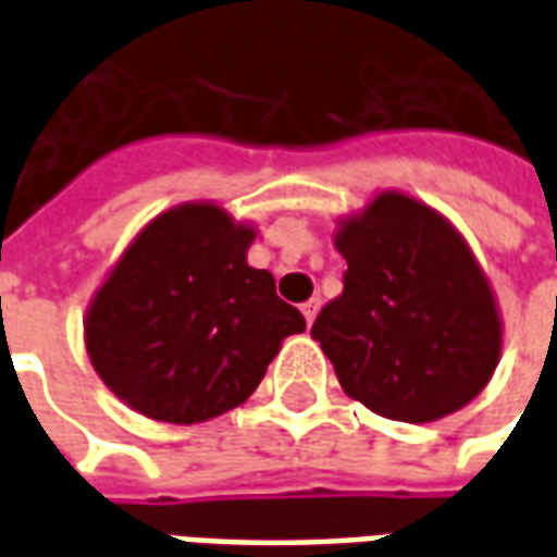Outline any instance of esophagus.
<instances>
[{"label":"esophagus","mask_w":557,"mask_h":557,"mask_svg":"<svg viewBox=\"0 0 557 557\" xmlns=\"http://www.w3.org/2000/svg\"><path fill=\"white\" fill-rule=\"evenodd\" d=\"M319 307H322V301H319V298H310V301L301 304V313H304V319H307V325H313V322H315V315H319Z\"/></svg>","instance_id":"1"}]
</instances>
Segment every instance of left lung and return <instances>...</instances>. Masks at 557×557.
<instances>
[{
  "mask_svg": "<svg viewBox=\"0 0 557 557\" xmlns=\"http://www.w3.org/2000/svg\"><path fill=\"white\" fill-rule=\"evenodd\" d=\"M349 271L313 339L351 399L382 418L430 423L490 385L502 313L466 238L426 202L382 190L339 220Z\"/></svg>",
  "mask_w": 557,
  "mask_h": 557,
  "instance_id": "obj_1",
  "label": "left lung"
}]
</instances>
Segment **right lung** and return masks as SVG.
Masks as SVG:
<instances>
[{
  "label": "right lung",
  "mask_w": 557,
  "mask_h": 557,
  "mask_svg": "<svg viewBox=\"0 0 557 557\" xmlns=\"http://www.w3.org/2000/svg\"><path fill=\"white\" fill-rule=\"evenodd\" d=\"M256 238L214 202L146 223L86 310V351L103 385L163 423H202L253 394L280 343L307 322L280 301Z\"/></svg>",
  "instance_id": "right-lung-1"
}]
</instances>
